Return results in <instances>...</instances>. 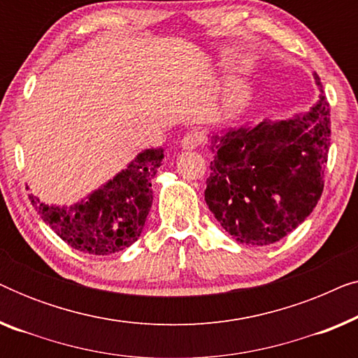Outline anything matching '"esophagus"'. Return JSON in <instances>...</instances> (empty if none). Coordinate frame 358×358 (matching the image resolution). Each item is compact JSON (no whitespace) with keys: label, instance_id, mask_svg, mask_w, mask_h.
Instances as JSON below:
<instances>
[{"label":"esophagus","instance_id":"esophagus-1","mask_svg":"<svg viewBox=\"0 0 358 358\" xmlns=\"http://www.w3.org/2000/svg\"><path fill=\"white\" fill-rule=\"evenodd\" d=\"M200 143H202V135L197 134V131H189L180 140V146L184 150H195Z\"/></svg>","mask_w":358,"mask_h":358}]
</instances>
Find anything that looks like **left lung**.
I'll use <instances>...</instances> for the list:
<instances>
[{"label":"left lung","mask_w":358,"mask_h":358,"mask_svg":"<svg viewBox=\"0 0 358 358\" xmlns=\"http://www.w3.org/2000/svg\"><path fill=\"white\" fill-rule=\"evenodd\" d=\"M316 83L321 87L317 76ZM329 112L321 90L317 104L305 115L212 136L215 158L205 202L238 243L280 241L316 207L331 146Z\"/></svg>","instance_id":"8db88e82"}]
</instances>
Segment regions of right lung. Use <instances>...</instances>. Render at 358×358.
Returning a JSON list of instances; mask_svg holds the SVG:
<instances>
[{
  "mask_svg": "<svg viewBox=\"0 0 358 358\" xmlns=\"http://www.w3.org/2000/svg\"><path fill=\"white\" fill-rule=\"evenodd\" d=\"M163 150H145L127 169L73 207H48L29 195L37 213L68 246L92 256L124 251L140 238L153 203L151 179Z\"/></svg>",
  "mask_w": 358,
  "mask_h": 358,
  "instance_id": "1",
  "label": "right lung"
}]
</instances>
